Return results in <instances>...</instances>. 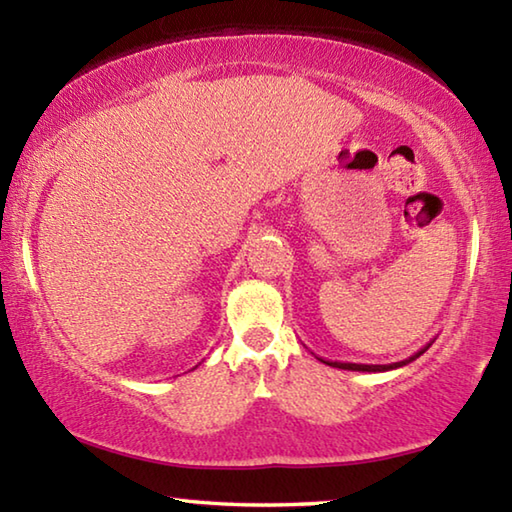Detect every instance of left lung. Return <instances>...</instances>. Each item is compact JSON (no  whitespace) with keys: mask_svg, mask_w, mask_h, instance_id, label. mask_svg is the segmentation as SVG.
<instances>
[{"mask_svg":"<svg viewBox=\"0 0 512 512\" xmlns=\"http://www.w3.org/2000/svg\"><path fill=\"white\" fill-rule=\"evenodd\" d=\"M433 343V341H431ZM431 343H427L424 345V348H420L418 352L415 354H411L409 359H404V361H395V363H386V366H368V363H348V361H327V359H323V357H318V361H323V363H327V366H332V368H341V370H354V372H386V370H397V368H402V366H406V363H411V361H415L420 357V354H424L427 352L429 348H431Z\"/></svg>","mask_w":512,"mask_h":512,"instance_id":"1","label":"left lung"}]
</instances>
